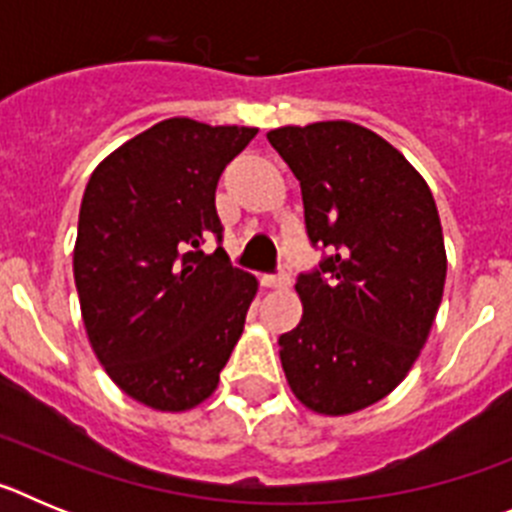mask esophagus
Returning a JSON list of instances; mask_svg holds the SVG:
<instances>
[{"instance_id": "obj_1", "label": "esophagus", "mask_w": 512, "mask_h": 512, "mask_svg": "<svg viewBox=\"0 0 512 512\" xmlns=\"http://www.w3.org/2000/svg\"><path fill=\"white\" fill-rule=\"evenodd\" d=\"M289 282H292V277H289L287 271H279V274H269V277H264V284L269 289H287Z\"/></svg>"}]
</instances>
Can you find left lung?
Masks as SVG:
<instances>
[{"label": "left lung", "instance_id": "1", "mask_svg": "<svg viewBox=\"0 0 512 512\" xmlns=\"http://www.w3.org/2000/svg\"><path fill=\"white\" fill-rule=\"evenodd\" d=\"M297 176L312 246L297 277L302 320L279 336L287 382L320 415L390 395L428 341L446 282L436 200L397 148L348 120L266 133Z\"/></svg>", "mask_w": 512, "mask_h": 512}]
</instances>
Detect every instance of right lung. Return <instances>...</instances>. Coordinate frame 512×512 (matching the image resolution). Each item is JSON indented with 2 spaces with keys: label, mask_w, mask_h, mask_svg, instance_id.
<instances>
[{
  "label": "right lung",
  "mask_w": 512,
  "mask_h": 512,
  "mask_svg": "<svg viewBox=\"0 0 512 512\" xmlns=\"http://www.w3.org/2000/svg\"><path fill=\"white\" fill-rule=\"evenodd\" d=\"M259 133L171 117L89 176L74 282L104 372L153 410L182 413L217 390L259 282L217 246V179Z\"/></svg>",
  "instance_id": "1"
}]
</instances>
